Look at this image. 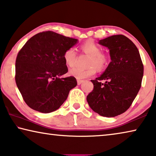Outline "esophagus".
I'll use <instances>...</instances> for the list:
<instances>
[{"label": "esophagus", "instance_id": "34e87169", "mask_svg": "<svg viewBox=\"0 0 156 156\" xmlns=\"http://www.w3.org/2000/svg\"><path fill=\"white\" fill-rule=\"evenodd\" d=\"M77 83H78V85H81V84L83 83V80H77Z\"/></svg>", "mask_w": 156, "mask_h": 156}]
</instances>
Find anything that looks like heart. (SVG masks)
<instances>
[{
  "instance_id": "b5f03b06",
  "label": "heart",
  "mask_w": 156,
  "mask_h": 156,
  "mask_svg": "<svg viewBox=\"0 0 156 156\" xmlns=\"http://www.w3.org/2000/svg\"><path fill=\"white\" fill-rule=\"evenodd\" d=\"M81 50L86 55L90 56L88 65L86 69L75 67L69 71V74L77 80H83L94 75L96 73V66L98 69H103L107 65L108 57L101 53V47L93 41H87L81 46ZM64 61L69 67H73L77 60V53L75 48H69L63 55Z\"/></svg>"
}]
</instances>
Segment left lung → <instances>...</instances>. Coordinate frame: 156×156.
Returning a JSON list of instances; mask_svg holds the SVG:
<instances>
[{"label":"left lung","mask_w":156,"mask_h":156,"mask_svg":"<svg viewBox=\"0 0 156 156\" xmlns=\"http://www.w3.org/2000/svg\"><path fill=\"white\" fill-rule=\"evenodd\" d=\"M98 44L109 49L111 62L99 77L91 80L94 90L87 101L99 115L114 117L131 105L141 87L144 66L137 48L124 35L108 37Z\"/></svg>","instance_id":"obj_1"}]
</instances>
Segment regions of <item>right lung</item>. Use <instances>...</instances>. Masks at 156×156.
Returning a JSON list of instances; mask_svg holds the SVG:
<instances>
[{"mask_svg":"<svg viewBox=\"0 0 156 156\" xmlns=\"http://www.w3.org/2000/svg\"><path fill=\"white\" fill-rule=\"evenodd\" d=\"M52 31L35 34L25 44L16 60L15 80L25 102L39 112L58 110L68 97L69 91L77 85L69 76L64 61L65 51L78 43Z\"/></svg>","mask_w":156,"mask_h":156,"instance_id":"add662e5","label":"right lung"}]
</instances>
